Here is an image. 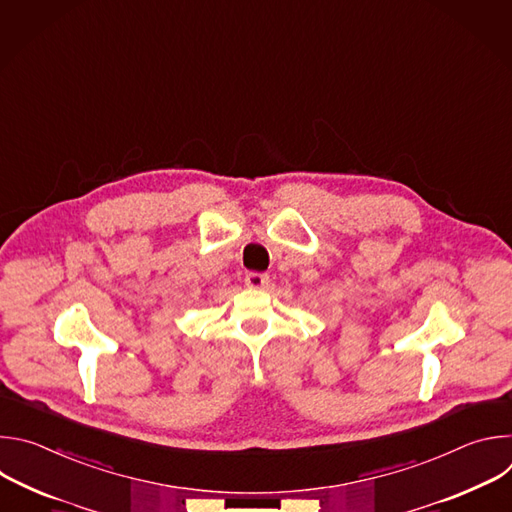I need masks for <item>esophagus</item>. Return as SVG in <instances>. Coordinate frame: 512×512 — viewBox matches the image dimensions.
Wrapping results in <instances>:
<instances>
[{"mask_svg":"<svg viewBox=\"0 0 512 512\" xmlns=\"http://www.w3.org/2000/svg\"><path fill=\"white\" fill-rule=\"evenodd\" d=\"M245 283L249 285V287H255V289H261V287H265L267 283H269V277L265 275V273H257V271H249L247 275H245Z\"/></svg>","mask_w":512,"mask_h":512,"instance_id":"obj_1","label":"esophagus"}]
</instances>
